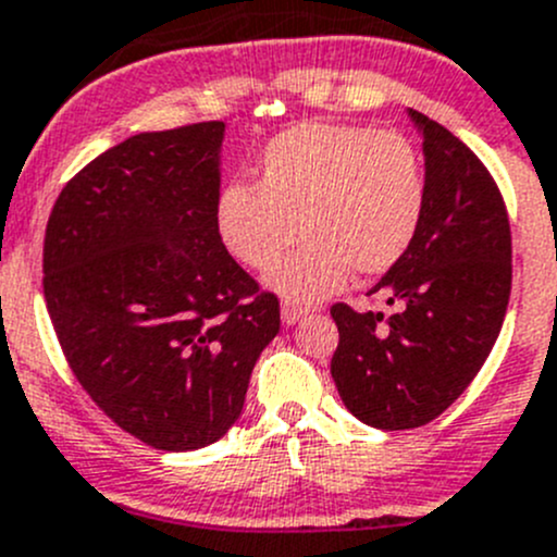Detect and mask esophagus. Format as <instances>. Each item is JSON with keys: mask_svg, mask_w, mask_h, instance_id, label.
Here are the masks:
<instances>
[{"mask_svg": "<svg viewBox=\"0 0 557 557\" xmlns=\"http://www.w3.org/2000/svg\"><path fill=\"white\" fill-rule=\"evenodd\" d=\"M306 313H308V308L292 306V302H284V306H281V322H284L286 327H292V324L300 322V319L306 317Z\"/></svg>", "mask_w": 557, "mask_h": 557, "instance_id": "1", "label": "esophagus"}]
</instances>
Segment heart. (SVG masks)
Returning <instances> with one entry per match:
<instances>
[{
  "label": "heart",
  "mask_w": 557,
  "mask_h": 557,
  "mask_svg": "<svg viewBox=\"0 0 557 557\" xmlns=\"http://www.w3.org/2000/svg\"><path fill=\"white\" fill-rule=\"evenodd\" d=\"M428 206L420 151L398 132L306 121L273 137L257 162V186H222L213 202L219 244L238 265L265 271L292 306H313L349 281L393 271L414 244Z\"/></svg>",
  "instance_id": "heart-1"
}]
</instances>
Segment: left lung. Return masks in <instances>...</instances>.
Masks as SVG:
<instances>
[{
  "mask_svg": "<svg viewBox=\"0 0 557 557\" xmlns=\"http://www.w3.org/2000/svg\"><path fill=\"white\" fill-rule=\"evenodd\" d=\"M422 137L428 206L404 260L368 295L395 308L333 306L338 349L330 373L346 409L379 431L436 420L473 382L504 324L511 233L504 200L463 140L406 110Z\"/></svg>",
  "mask_w": 557,
  "mask_h": 557,
  "instance_id": "8db88e82",
  "label": "left lung"
}]
</instances>
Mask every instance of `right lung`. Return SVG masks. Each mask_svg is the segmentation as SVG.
Listing matches in <instances>:
<instances>
[{
  "label": "right lung",
  "instance_id": "obj_1",
  "mask_svg": "<svg viewBox=\"0 0 557 557\" xmlns=\"http://www.w3.org/2000/svg\"><path fill=\"white\" fill-rule=\"evenodd\" d=\"M224 129L126 137L64 186L46 230L42 289L70 368L121 431L164 453L235 425L281 327L276 295L213 227Z\"/></svg>",
  "mask_w": 557,
  "mask_h": 557
}]
</instances>
